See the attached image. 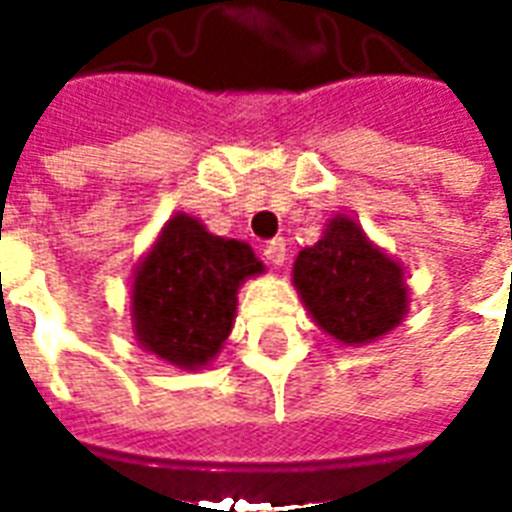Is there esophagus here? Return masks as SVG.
Instances as JSON below:
<instances>
[{"label":"esophagus","mask_w":512,"mask_h":512,"mask_svg":"<svg viewBox=\"0 0 512 512\" xmlns=\"http://www.w3.org/2000/svg\"><path fill=\"white\" fill-rule=\"evenodd\" d=\"M263 255L271 266H282L285 260H288V249H285V241L282 238H274V241H268L266 249H263Z\"/></svg>","instance_id":"1"}]
</instances>
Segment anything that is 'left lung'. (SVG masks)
<instances>
[{
	"instance_id": "8db88e82",
	"label": "left lung",
	"mask_w": 512,
	"mask_h": 512,
	"mask_svg": "<svg viewBox=\"0 0 512 512\" xmlns=\"http://www.w3.org/2000/svg\"><path fill=\"white\" fill-rule=\"evenodd\" d=\"M293 285L312 321L343 345L373 343L408 310L403 266L345 213L329 219L318 244L301 249Z\"/></svg>"
}]
</instances>
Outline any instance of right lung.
<instances>
[{"label":"right lung","instance_id":"1","mask_svg":"<svg viewBox=\"0 0 512 512\" xmlns=\"http://www.w3.org/2000/svg\"><path fill=\"white\" fill-rule=\"evenodd\" d=\"M257 274L252 246L175 213L134 271L136 343L180 370L208 367L233 329L238 288Z\"/></svg>","mask_w":512,"mask_h":512}]
</instances>
